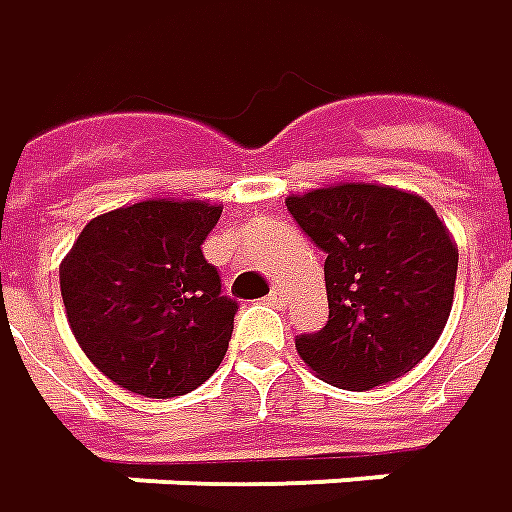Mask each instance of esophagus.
Here are the masks:
<instances>
[{
    "label": "esophagus",
    "instance_id": "34e87169",
    "mask_svg": "<svg viewBox=\"0 0 512 512\" xmlns=\"http://www.w3.org/2000/svg\"><path fill=\"white\" fill-rule=\"evenodd\" d=\"M284 290H281V287H273V290H270V296H267V301H270V304H273V307H284Z\"/></svg>",
    "mask_w": 512,
    "mask_h": 512
}]
</instances>
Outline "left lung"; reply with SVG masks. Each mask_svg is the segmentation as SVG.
I'll use <instances>...</instances> for the list:
<instances>
[{
	"instance_id": "1",
	"label": "left lung",
	"mask_w": 512,
	"mask_h": 512,
	"mask_svg": "<svg viewBox=\"0 0 512 512\" xmlns=\"http://www.w3.org/2000/svg\"><path fill=\"white\" fill-rule=\"evenodd\" d=\"M324 250L327 327L296 335L301 360L349 392L411 372L440 341L456 284L454 239L417 194L344 183L287 197Z\"/></svg>"
}]
</instances>
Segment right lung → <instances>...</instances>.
<instances>
[{
	"instance_id": "obj_1",
	"label": "right lung",
	"mask_w": 512,
	"mask_h": 512,
	"mask_svg": "<svg viewBox=\"0 0 512 512\" xmlns=\"http://www.w3.org/2000/svg\"><path fill=\"white\" fill-rule=\"evenodd\" d=\"M219 214L200 200L135 202L95 216L61 262L72 335L123 389L166 400L219 369L239 310L202 256Z\"/></svg>"
}]
</instances>
